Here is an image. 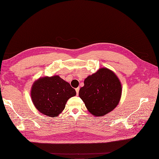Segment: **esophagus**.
Instances as JSON below:
<instances>
[{
    "label": "esophagus",
    "mask_w": 159,
    "mask_h": 159,
    "mask_svg": "<svg viewBox=\"0 0 159 159\" xmlns=\"http://www.w3.org/2000/svg\"><path fill=\"white\" fill-rule=\"evenodd\" d=\"M79 88H77L76 89H75V91H76V93H77V95H79Z\"/></svg>",
    "instance_id": "34e87169"
}]
</instances>
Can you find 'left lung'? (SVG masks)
<instances>
[{"label": "left lung", "mask_w": 159, "mask_h": 159, "mask_svg": "<svg viewBox=\"0 0 159 159\" xmlns=\"http://www.w3.org/2000/svg\"><path fill=\"white\" fill-rule=\"evenodd\" d=\"M84 86L79 90V97L88 111L93 116H102L117 106L122 95V84L111 70L102 68L89 75Z\"/></svg>", "instance_id": "8db88e82"}]
</instances>
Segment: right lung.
Instances as JSON below:
<instances>
[{"mask_svg":"<svg viewBox=\"0 0 159 159\" xmlns=\"http://www.w3.org/2000/svg\"><path fill=\"white\" fill-rule=\"evenodd\" d=\"M75 95V89L58 75L40 77L31 88V101L36 109L49 117L59 115L68 100Z\"/></svg>","mask_w":159,"mask_h":159,"instance_id":"right-lung-1","label":"right lung"}]
</instances>
